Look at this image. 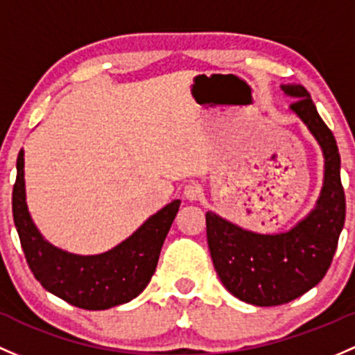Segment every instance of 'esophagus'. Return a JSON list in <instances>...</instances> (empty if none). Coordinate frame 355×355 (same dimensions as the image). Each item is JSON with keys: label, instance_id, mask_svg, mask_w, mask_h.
I'll list each match as a JSON object with an SVG mask.
<instances>
[{"label": "esophagus", "instance_id": "esophagus-1", "mask_svg": "<svg viewBox=\"0 0 355 355\" xmlns=\"http://www.w3.org/2000/svg\"><path fill=\"white\" fill-rule=\"evenodd\" d=\"M203 196V189L198 182H189L184 186V198L189 202H198Z\"/></svg>", "mask_w": 355, "mask_h": 355}]
</instances>
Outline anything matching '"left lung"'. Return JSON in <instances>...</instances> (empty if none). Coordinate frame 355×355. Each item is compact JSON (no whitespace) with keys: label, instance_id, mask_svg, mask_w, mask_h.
Listing matches in <instances>:
<instances>
[{"label":"left lung","instance_id":"8db88e82","mask_svg":"<svg viewBox=\"0 0 355 355\" xmlns=\"http://www.w3.org/2000/svg\"><path fill=\"white\" fill-rule=\"evenodd\" d=\"M280 89L295 98L291 111L323 152V188L316 205L291 231L279 234L248 231L207 211V241L218 279L232 295L254 306L286 304L320 284L330 268L345 222L340 153L334 133L304 87L287 83Z\"/></svg>","mask_w":355,"mask_h":355}]
</instances>
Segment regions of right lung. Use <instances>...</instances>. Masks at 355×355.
I'll return each mask as SVG.
<instances>
[{"label":"right lung","instance_id":"1","mask_svg":"<svg viewBox=\"0 0 355 355\" xmlns=\"http://www.w3.org/2000/svg\"><path fill=\"white\" fill-rule=\"evenodd\" d=\"M24 150L18 152L13 220L28 266L41 286L71 306L90 311L114 308L140 295L157 268L179 200L148 217L128 239L101 254H75L47 243L28 214Z\"/></svg>","mask_w":355,"mask_h":355}]
</instances>
